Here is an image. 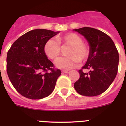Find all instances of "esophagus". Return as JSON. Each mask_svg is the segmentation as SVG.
<instances>
[{
    "label": "esophagus",
    "instance_id": "esophagus-1",
    "mask_svg": "<svg viewBox=\"0 0 126 126\" xmlns=\"http://www.w3.org/2000/svg\"><path fill=\"white\" fill-rule=\"evenodd\" d=\"M62 72L64 73H70V71L69 70H64V71H62Z\"/></svg>",
    "mask_w": 126,
    "mask_h": 126
}]
</instances>
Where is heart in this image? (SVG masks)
<instances>
[{
	"label": "heart",
	"mask_w": 126,
	"mask_h": 126,
	"mask_svg": "<svg viewBox=\"0 0 126 126\" xmlns=\"http://www.w3.org/2000/svg\"><path fill=\"white\" fill-rule=\"evenodd\" d=\"M69 47L67 57L59 59L55 62L57 67L62 69H72L80 62H84L90 54V46L83 42L82 38L75 33H69L59 37L57 40L49 39L44 45L45 54L50 59L56 61L61 55V47Z\"/></svg>",
	"instance_id": "1"
}]
</instances>
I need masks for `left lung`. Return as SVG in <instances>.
Segmentation results:
<instances>
[{
	"mask_svg": "<svg viewBox=\"0 0 126 126\" xmlns=\"http://www.w3.org/2000/svg\"><path fill=\"white\" fill-rule=\"evenodd\" d=\"M74 30L86 38L91 49L86 64L79 70L80 78L74 88L83 96H97L106 91L117 76L118 50L110 37L100 30L89 27ZM83 69L90 71L84 73Z\"/></svg>",
	"mask_w": 126,
	"mask_h": 126,
	"instance_id": "obj_1",
	"label": "left lung"
}]
</instances>
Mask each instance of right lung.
<instances>
[{"mask_svg":"<svg viewBox=\"0 0 126 126\" xmlns=\"http://www.w3.org/2000/svg\"><path fill=\"white\" fill-rule=\"evenodd\" d=\"M59 33L44 29L32 30L15 40L8 51V77L15 89L26 98H45L55 89L61 71L54 68L44 47Z\"/></svg>","mask_w":126,"mask_h":126,"instance_id":"1","label":"right lung"}]
</instances>
